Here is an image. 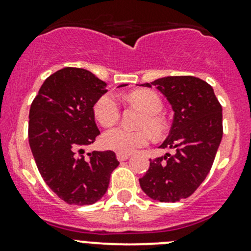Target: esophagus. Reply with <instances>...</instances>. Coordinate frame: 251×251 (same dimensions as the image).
<instances>
[{
    "label": "esophagus",
    "mask_w": 251,
    "mask_h": 251,
    "mask_svg": "<svg viewBox=\"0 0 251 251\" xmlns=\"http://www.w3.org/2000/svg\"><path fill=\"white\" fill-rule=\"evenodd\" d=\"M128 157H130V155H127V154H119V152L117 154V159L119 161H126Z\"/></svg>",
    "instance_id": "esophagus-1"
}]
</instances>
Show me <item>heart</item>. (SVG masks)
<instances>
[{"instance_id": "b5f03b06", "label": "heart", "mask_w": 251, "mask_h": 251, "mask_svg": "<svg viewBox=\"0 0 251 251\" xmlns=\"http://www.w3.org/2000/svg\"><path fill=\"white\" fill-rule=\"evenodd\" d=\"M128 101L139 105L146 117L141 121V130H128L118 126L105 131L102 137L103 146L119 154H131L142 147L149 144L151 133L156 137L162 136L166 130V124L160 115L162 110V101L156 92L151 90H138L128 95ZM94 112L97 120L103 126L115 124L120 118V103L114 94H104L100 97L94 105Z\"/></svg>"}]
</instances>
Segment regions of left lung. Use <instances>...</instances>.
I'll list each match as a JSON object with an SVG mask.
<instances>
[{
  "label": "left lung",
  "mask_w": 251,
  "mask_h": 251,
  "mask_svg": "<svg viewBox=\"0 0 251 251\" xmlns=\"http://www.w3.org/2000/svg\"><path fill=\"white\" fill-rule=\"evenodd\" d=\"M142 85L155 86L170 102L172 127L160 148L176 152L150 160L139 184L155 201L176 202L194 194L212 168L223 138V108L212 86L192 75H171Z\"/></svg>",
  "instance_id": "1"
}]
</instances>
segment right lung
Returning a JSON list of instances; mask_svg holds the SVG:
<instances>
[{
	"label": "right lung",
	"mask_w": 251,
	"mask_h": 251,
	"mask_svg": "<svg viewBox=\"0 0 251 251\" xmlns=\"http://www.w3.org/2000/svg\"><path fill=\"white\" fill-rule=\"evenodd\" d=\"M107 84L90 71L65 67L44 80L30 108L28 143L42 178L68 204H92L103 197L118 167L115 152H88L100 134L94 105ZM126 86V84H121Z\"/></svg>",
	"instance_id": "right-lung-1"
}]
</instances>
